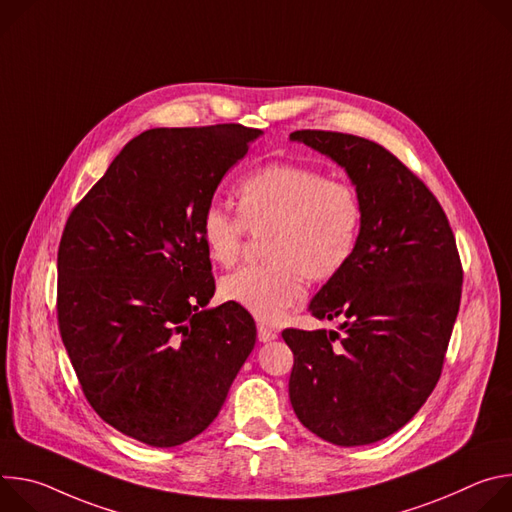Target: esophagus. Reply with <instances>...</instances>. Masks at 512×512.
Segmentation results:
<instances>
[{
	"instance_id": "esophagus-1",
	"label": "esophagus",
	"mask_w": 512,
	"mask_h": 512,
	"mask_svg": "<svg viewBox=\"0 0 512 512\" xmlns=\"http://www.w3.org/2000/svg\"><path fill=\"white\" fill-rule=\"evenodd\" d=\"M257 338H259V342H271V340L277 338V332L273 328L265 326V324H259L257 326Z\"/></svg>"
}]
</instances>
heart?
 Returning a JSON list of instances; mask_svg holds the SVG:
<instances>
[{
	"mask_svg": "<svg viewBox=\"0 0 512 512\" xmlns=\"http://www.w3.org/2000/svg\"><path fill=\"white\" fill-rule=\"evenodd\" d=\"M235 196L239 216L212 204L202 214L200 235L208 257L231 267L243 255L247 231L267 233V263L221 281V298L261 322H277L304 298L306 277H336L356 251L362 200L350 182L298 164H267L241 180Z\"/></svg>",
	"mask_w": 512,
	"mask_h": 512,
	"instance_id": "b5f03b06",
	"label": "heart"
}]
</instances>
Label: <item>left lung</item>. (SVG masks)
Wrapping results in <instances>:
<instances>
[{"instance_id":"8db88e82","label":"left lung","mask_w":512,"mask_h":512,"mask_svg":"<svg viewBox=\"0 0 512 512\" xmlns=\"http://www.w3.org/2000/svg\"><path fill=\"white\" fill-rule=\"evenodd\" d=\"M289 139L336 162L362 200L352 259L308 306L342 324L281 332L294 352L289 401L322 440L375 444L421 409L442 375L462 296L456 239L440 202L383 145L310 129Z\"/></svg>"}]
</instances>
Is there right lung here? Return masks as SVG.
Listing matches in <instances>:
<instances>
[{
    "label": "right lung",
    "mask_w": 512,
    "mask_h": 512,
    "mask_svg": "<svg viewBox=\"0 0 512 512\" xmlns=\"http://www.w3.org/2000/svg\"><path fill=\"white\" fill-rule=\"evenodd\" d=\"M261 129L158 127L133 137L70 212L58 247V326L103 421L152 448L202 433L257 328L214 296L200 221Z\"/></svg>",
    "instance_id": "right-lung-1"
}]
</instances>
